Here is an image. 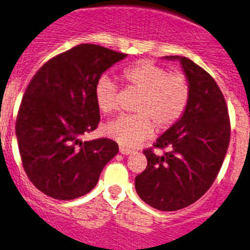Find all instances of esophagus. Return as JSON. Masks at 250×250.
<instances>
[{"instance_id": "esophagus-1", "label": "esophagus", "mask_w": 250, "mask_h": 250, "mask_svg": "<svg viewBox=\"0 0 250 250\" xmlns=\"http://www.w3.org/2000/svg\"><path fill=\"white\" fill-rule=\"evenodd\" d=\"M120 153L123 154V155H128V154H132L133 150L132 149L125 148V146H120Z\"/></svg>"}]
</instances>
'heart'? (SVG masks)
I'll return each mask as SVG.
<instances>
[{
	"instance_id": "heart-1",
	"label": "heart",
	"mask_w": 250,
	"mask_h": 250,
	"mask_svg": "<svg viewBox=\"0 0 250 250\" xmlns=\"http://www.w3.org/2000/svg\"><path fill=\"white\" fill-rule=\"evenodd\" d=\"M121 80L128 90L139 92L133 104L136 114L120 117L104 125V133L125 146H137L150 138L154 125L158 130L169 129L186 112L191 97L188 78L170 72L148 60L123 67ZM95 101L104 114H113L120 108L118 85L107 76L95 86Z\"/></svg>"
}]
</instances>
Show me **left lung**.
I'll return each instance as SVG.
<instances>
[{
    "mask_svg": "<svg viewBox=\"0 0 250 250\" xmlns=\"http://www.w3.org/2000/svg\"><path fill=\"white\" fill-rule=\"evenodd\" d=\"M167 58L180 60L190 102L181 120L143 150L148 165L136 176V190L149 206L176 211L197 201L216 180L229 146L230 122L225 96L208 72L188 58Z\"/></svg>",
    "mask_w": 250,
    "mask_h": 250,
    "instance_id": "left-lung-1",
    "label": "left lung"
}]
</instances>
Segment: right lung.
<instances>
[{
	"label": "right lung",
	"mask_w": 250,
	"mask_h": 250,
	"mask_svg": "<svg viewBox=\"0 0 250 250\" xmlns=\"http://www.w3.org/2000/svg\"><path fill=\"white\" fill-rule=\"evenodd\" d=\"M125 57L101 45L80 44L48 60L28 83L16 136L25 174L46 196L66 201L86 195L118 153L112 139L83 142L80 137L99 125L97 81Z\"/></svg>",
	"instance_id": "add662e5"
}]
</instances>
